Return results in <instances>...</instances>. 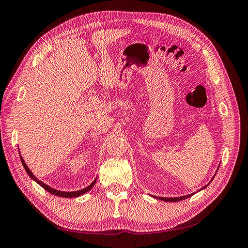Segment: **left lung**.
<instances>
[{
    "label": "left lung",
    "mask_w": 248,
    "mask_h": 248,
    "mask_svg": "<svg viewBox=\"0 0 248 248\" xmlns=\"http://www.w3.org/2000/svg\"><path fill=\"white\" fill-rule=\"evenodd\" d=\"M218 169H219V166H218V168H217V170H218ZM217 170H216V172H217ZM216 172H215V175H216ZM215 175L212 177V179L210 180V182L207 184V185H205L204 187H202L201 189H199L197 192H199V191H201V190H202V189H205L206 187L212 182V180L214 179V177H215ZM197 192H193V193H190V194H187V196H182V197H175V198H161V197H156V196H151V197H153V198H155V199H158V200H160V201H163V202H179V201H182V200H185V199H187V198H190V197H192L193 194H196Z\"/></svg>",
    "instance_id": "left-lung-1"
}]
</instances>
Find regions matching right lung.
Segmentation results:
<instances>
[{"label":"right lung","mask_w":248,"mask_h":248,"mask_svg":"<svg viewBox=\"0 0 248 248\" xmlns=\"http://www.w3.org/2000/svg\"><path fill=\"white\" fill-rule=\"evenodd\" d=\"M19 154H20V152H19ZM19 157H20V160H21L22 166H24V168H25L26 171L28 172V175L30 176V178H31L32 180H34V181H35L36 183H38V184L42 187V188H44V189H46V191H48L49 193L54 194V196L62 197V198H78V197L82 196V194H85L86 192H88V191H89L90 189H91L92 187L95 185V183H96V180H97V178H95V179H94V181H93L91 184H90L89 186L85 187V188H82V189L77 190V191H62V190L55 189V188H52V187L48 186L47 184H46V183H43L42 181H40L39 179H37V178L34 176L33 172H32L31 170H30V169L28 168V166L26 164V162H25L24 158H22V156H21V155H19Z\"/></svg>","instance_id":"right-lung-1"}]
</instances>
